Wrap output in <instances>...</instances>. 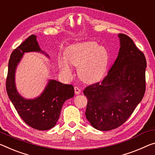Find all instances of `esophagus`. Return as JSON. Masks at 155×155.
Segmentation results:
<instances>
[{"label":"esophagus","instance_id":"34e87169","mask_svg":"<svg viewBox=\"0 0 155 155\" xmlns=\"http://www.w3.org/2000/svg\"><path fill=\"white\" fill-rule=\"evenodd\" d=\"M81 92V90L80 87H78L77 86H75L74 87V92H75L76 94H80Z\"/></svg>","mask_w":155,"mask_h":155}]
</instances>
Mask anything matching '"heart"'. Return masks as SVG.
<instances>
[{"mask_svg": "<svg viewBox=\"0 0 155 155\" xmlns=\"http://www.w3.org/2000/svg\"><path fill=\"white\" fill-rule=\"evenodd\" d=\"M65 58L59 60L61 70L68 77L71 75L70 64L78 68V77L83 82L92 83L103 77L108 64V52L104 47L93 41L78 43L70 46Z\"/></svg>", "mask_w": 155, "mask_h": 155, "instance_id": "1", "label": "heart"}]
</instances>
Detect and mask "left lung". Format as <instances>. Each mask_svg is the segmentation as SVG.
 Wrapping results in <instances>:
<instances>
[{"instance_id":"left-lung-1","label":"left lung","mask_w":155,"mask_h":155,"mask_svg":"<svg viewBox=\"0 0 155 155\" xmlns=\"http://www.w3.org/2000/svg\"><path fill=\"white\" fill-rule=\"evenodd\" d=\"M118 36L119 51L107 76L83 90L87 98L85 116L99 130H111L124 124L146 92V57L128 36Z\"/></svg>"}]
</instances>
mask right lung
Returning <instances> with one entry per match:
<instances>
[{
	"label": "right lung",
	"instance_id": "1",
	"mask_svg": "<svg viewBox=\"0 0 155 155\" xmlns=\"http://www.w3.org/2000/svg\"><path fill=\"white\" fill-rule=\"evenodd\" d=\"M29 51H38L49 56L41 50L36 36H29L12 51L8 64L6 90L17 112L25 124L38 130H47L56 124L63 104L74 97V90L72 85L50 80L39 97L34 99L22 97L16 87L15 72L24 53Z\"/></svg>",
	"mask_w": 155,
	"mask_h": 155
}]
</instances>
